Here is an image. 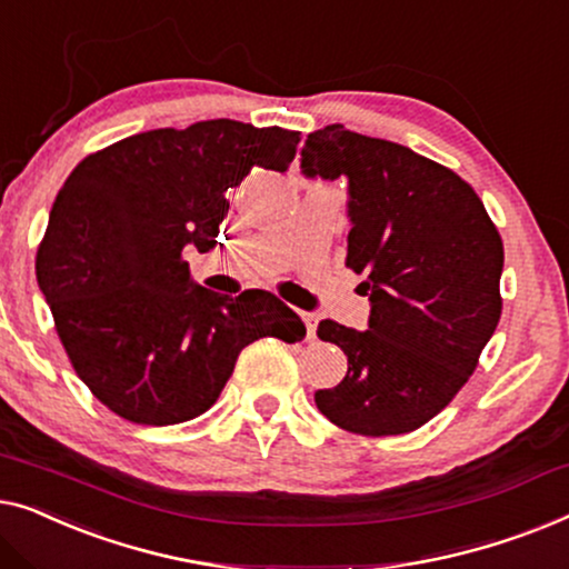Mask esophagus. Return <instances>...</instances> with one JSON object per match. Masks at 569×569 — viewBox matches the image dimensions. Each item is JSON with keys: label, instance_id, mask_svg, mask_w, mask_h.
<instances>
[{"label": "esophagus", "instance_id": "obj_1", "mask_svg": "<svg viewBox=\"0 0 569 569\" xmlns=\"http://www.w3.org/2000/svg\"><path fill=\"white\" fill-rule=\"evenodd\" d=\"M301 319H303V325H307V338L315 340V335H317V317L309 315V311H301Z\"/></svg>", "mask_w": 569, "mask_h": 569}]
</instances>
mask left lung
I'll return each instance as SVG.
<instances>
[{
  "label": "left lung",
  "mask_w": 569,
  "mask_h": 569,
  "mask_svg": "<svg viewBox=\"0 0 569 569\" xmlns=\"http://www.w3.org/2000/svg\"><path fill=\"white\" fill-rule=\"evenodd\" d=\"M307 178H348V258L371 301L368 330L322 319L348 373L315 402L358 436L410 433L469 381L502 315V239L475 188L387 139L332 123L307 136Z\"/></svg>",
  "instance_id": "8db88e82"
}]
</instances>
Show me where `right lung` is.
Segmentation results:
<instances>
[{
	"instance_id": "right-lung-1",
	"label": "right lung",
	"mask_w": 569,
	"mask_h": 569,
	"mask_svg": "<svg viewBox=\"0 0 569 569\" xmlns=\"http://www.w3.org/2000/svg\"><path fill=\"white\" fill-rule=\"evenodd\" d=\"M296 143L299 131L216 118L128 136L71 170L36 276L77 376L118 418L193 420L219 399L242 348L307 335L278 296L206 291L182 258L216 244L227 190L252 170L286 172Z\"/></svg>"
}]
</instances>
